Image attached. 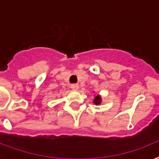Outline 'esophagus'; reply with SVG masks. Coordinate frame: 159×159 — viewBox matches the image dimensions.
I'll return each mask as SVG.
<instances>
[{"label": "esophagus", "instance_id": "34e87169", "mask_svg": "<svg viewBox=\"0 0 159 159\" xmlns=\"http://www.w3.org/2000/svg\"><path fill=\"white\" fill-rule=\"evenodd\" d=\"M78 87H79V85L78 84H72L71 85V88L72 90H77L78 89Z\"/></svg>", "mask_w": 159, "mask_h": 159}]
</instances>
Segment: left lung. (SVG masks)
<instances>
[{
    "label": "left lung",
    "mask_w": 159,
    "mask_h": 159,
    "mask_svg": "<svg viewBox=\"0 0 159 159\" xmlns=\"http://www.w3.org/2000/svg\"><path fill=\"white\" fill-rule=\"evenodd\" d=\"M93 102H94V103L96 105H99L101 103V97L99 96H97V97H95V100Z\"/></svg>",
    "instance_id": "8db88e82"
}]
</instances>
